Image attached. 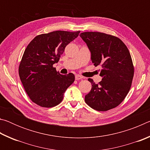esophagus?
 I'll list each match as a JSON object with an SVG mask.
<instances>
[{
	"instance_id": "obj_1",
	"label": "esophagus",
	"mask_w": 150,
	"mask_h": 150,
	"mask_svg": "<svg viewBox=\"0 0 150 150\" xmlns=\"http://www.w3.org/2000/svg\"><path fill=\"white\" fill-rule=\"evenodd\" d=\"M84 77H83V76H81L80 75H75V79L76 80H80V79H82Z\"/></svg>"
}]
</instances>
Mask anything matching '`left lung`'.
<instances>
[{
    "instance_id": "obj_1",
    "label": "left lung",
    "mask_w": 150,
    "mask_h": 150,
    "mask_svg": "<svg viewBox=\"0 0 150 150\" xmlns=\"http://www.w3.org/2000/svg\"><path fill=\"white\" fill-rule=\"evenodd\" d=\"M80 36L87 44L94 65L102 67L100 82L95 84L88 79L92 88L85 95V103L97 111L116 107L128 95L134 77V67L128 47L118 37L105 33L85 32Z\"/></svg>"
}]
</instances>
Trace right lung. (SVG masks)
<instances>
[{
	"instance_id": "add662e5",
	"label": "right lung",
	"mask_w": 150,
	"mask_h": 150,
	"mask_svg": "<svg viewBox=\"0 0 150 150\" xmlns=\"http://www.w3.org/2000/svg\"><path fill=\"white\" fill-rule=\"evenodd\" d=\"M80 31L57 30L35 36L25 50L18 73L24 90L33 103L51 108L62 102L66 89L74 82L70 73L59 74L55 63L58 62L65 48L78 37Z\"/></svg>"
}]
</instances>
